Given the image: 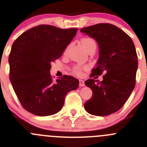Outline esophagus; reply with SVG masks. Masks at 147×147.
Masks as SVG:
<instances>
[{
  "mask_svg": "<svg viewBox=\"0 0 147 147\" xmlns=\"http://www.w3.org/2000/svg\"><path fill=\"white\" fill-rule=\"evenodd\" d=\"M79 85H80V86H85L84 81L83 80H79Z\"/></svg>",
  "mask_w": 147,
  "mask_h": 147,
  "instance_id": "1",
  "label": "esophagus"
}]
</instances>
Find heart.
I'll list each match as a JSON object with an SVG mask.
<instances>
[{
    "label": "heart",
    "instance_id": "b5f03b06",
    "mask_svg": "<svg viewBox=\"0 0 147 147\" xmlns=\"http://www.w3.org/2000/svg\"><path fill=\"white\" fill-rule=\"evenodd\" d=\"M81 43H82V45H83V47H84V48H85L86 50L87 51L88 47L92 45L95 44V42L94 39H91V38H83V39H81ZM74 71H75V73L79 74V73H80V71H81V69H80V67H75Z\"/></svg>",
    "mask_w": 147,
    "mask_h": 147
}]
</instances>
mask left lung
<instances>
[{
  "mask_svg": "<svg viewBox=\"0 0 147 147\" xmlns=\"http://www.w3.org/2000/svg\"><path fill=\"white\" fill-rule=\"evenodd\" d=\"M80 31L94 39L100 49L96 67L90 77L105 74L100 82L93 78L85 81L92 96L84 108L90 114L108 116L118 111L134 89L138 69L136 47L126 33L109 23L83 28Z\"/></svg>",
  "mask_w": 147,
  "mask_h": 147,
  "instance_id": "8db88e82",
  "label": "left lung"
}]
</instances>
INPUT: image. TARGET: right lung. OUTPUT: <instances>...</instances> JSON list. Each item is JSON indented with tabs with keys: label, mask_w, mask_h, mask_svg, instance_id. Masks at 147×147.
I'll list each match as a JSON object with an SVG mask.
<instances>
[{
	"label": "right lung",
	"mask_w": 147,
	"mask_h": 147,
	"mask_svg": "<svg viewBox=\"0 0 147 147\" xmlns=\"http://www.w3.org/2000/svg\"><path fill=\"white\" fill-rule=\"evenodd\" d=\"M78 29L40 25L14 42L9 54V79L22 107L30 113L47 116L62 108L68 92L78 88V79L64 75L53 80L51 62L61 56Z\"/></svg>",
	"instance_id": "add662e5"
}]
</instances>
